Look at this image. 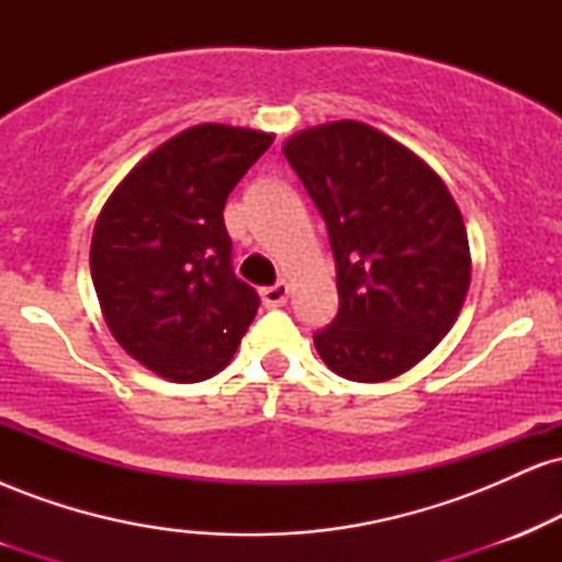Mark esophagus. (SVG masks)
Listing matches in <instances>:
<instances>
[{"label":"esophagus","mask_w":562,"mask_h":562,"mask_svg":"<svg viewBox=\"0 0 562 562\" xmlns=\"http://www.w3.org/2000/svg\"><path fill=\"white\" fill-rule=\"evenodd\" d=\"M288 295H290V288L285 285V282H277V285H272V288H263V290H261V301H263V306H269V308L285 306Z\"/></svg>","instance_id":"1"}]
</instances>
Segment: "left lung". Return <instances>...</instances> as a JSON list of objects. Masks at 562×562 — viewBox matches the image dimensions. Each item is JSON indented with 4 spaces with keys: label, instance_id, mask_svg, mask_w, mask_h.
I'll return each mask as SVG.
<instances>
[{
    "label": "left lung",
    "instance_id": "obj_1",
    "mask_svg": "<svg viewBox=\"0 0 562 562\" xmlns=\"http://www.w3.org/2000/svg\"><path fill=\"white\" fill-rule=\"evenodd\" d=\"M330 235L338 317L314 335L335 375L383 383L423 362L470 288V245L443 179L362 121L303 128L282 145Z\"/></svg>",
    "mask_w": 562,
    "mask_h": 562
}]
</instances>
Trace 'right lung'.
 <instances>
[{"label":"right lung","mask_w":562,"mask_h":562,"mask_svg":"<svg viewBox=\"0 0 562 562\" xmlns=\"http://www.w3.org/2000/svg\"><path fill=\"white\" fill-rule=\"evenodd\" d=\"M274 134L200 124L147 153L97 216L89 267L108 330L171 383L229 364L259 312L232 272L224 203Z\"/></svg>","instance_id":"obj_1"}]
</instances>
